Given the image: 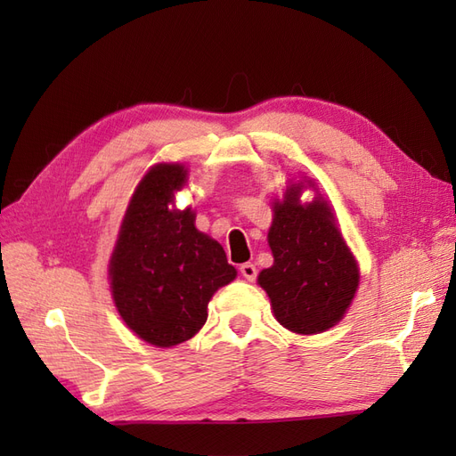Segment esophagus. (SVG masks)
<instances>
[{
	"label": "esophagus",
	"instance_id": "esophagus-1",
	"mask_svg": "<svg viewBox=\"0 0 456 456\" xmlns=\"http://www.w3.org/2000/svg\"><path fill=\"white\" fill-rule=\"evenodd\" d=\"M240 272H241V275H243L245 280H249V281L256 280V266L251 265V262H245V265H241Z\"/></svg>",
	"mask_w": 456,
	"mask_h": 456
}]
</instances>
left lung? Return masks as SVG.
I'll return each mask as SVG.
<instances>
[{
  "label": "left lung",
  "instance_id": "left-lung-1",
  "mask_svg": "<svg viewBox=\"0 0 456 456\" xmlns=\"http://www.w3.org/2000/svg\"><path fill=\"white\" fill-rule=\"evenodd\" d=\"M302 183L273 203L268 243L273 265L258 273L275 320L298 335L337 325L360 285L357 262L342 240L329 203L317 196L300 203Z\"/></svg>",
  "mask_w": 456,
  "mask_h": 456
}]
</instances>
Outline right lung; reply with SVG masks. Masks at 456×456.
Instances as JSON below:
<instances>
[{
	"label": "right lung",
	"instance_id": "right-lung-1",
	"mask_svg": "<svg viewBox=\"0 0 456 456\" xmlns=\"http://www.w3.org/2000/svg\"><path fill=\"white\" fill-rule=\"evenodd\" d=\"M186 181L188 169L181 163H158L144 175L108 268L121 320L159 348L194 337L207 322L211 297L238 275L223 245L196 228L190 207L169 209Z\"/></svg>",
	"mask_w": 456,
	"mask_h": 456
}]
</instances>
